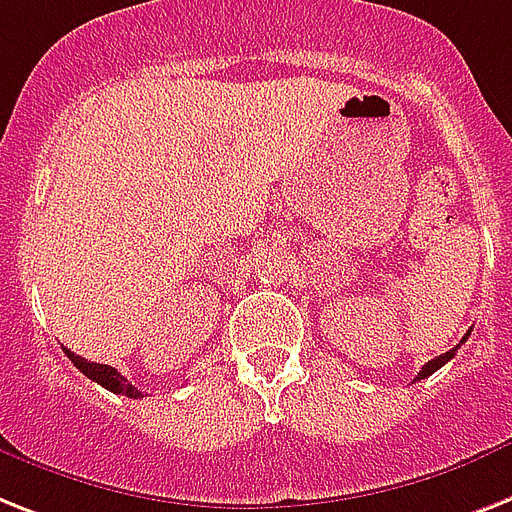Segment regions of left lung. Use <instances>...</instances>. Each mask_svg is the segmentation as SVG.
<instances>
[{"mask_svg":"<svg viewBox=\"0 0 512 512\" xmlns=\"http://www.w3.org/2000/svg\"><path fill=\"white\" fill-rule=\"evenodd\" d=\"M468 336H471V331H468V334H465L463 339H460V344H465V339H468ZM460 344H458V347H460ZM458 347H452L450 352H444V355L434 357V360H429V363L423 365L421 373H418V381H421V378H426V376H431V373H434V371H439V368H442L444 363H450L452 357H455V352H458Z\"/></svg>","mask_w":512,"mask_h":512,"instance_id":"1","label":"left lung"}]
</instances>
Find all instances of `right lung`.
Instances as JSON below:
<instances>
[{
	"instance_id": "add662e5",
	"label": "right lung",
	"mask_w": 512,
	"mask_h": 512,
	"mask_svg": "<svg viewBox=\"0 0 512 512\" xmlns=\"http://www.w3.org/2000/svg\"><path fill=\"white\" fill-rule=\"evenodd\" d=\"M65 355L70 357V363L76 365L83 376H89L91 381H97L99 386H105V389H110V392L126 394V397H131V400L144 397V392H139V389H136L126 376H120V373L115 371V368H110V365L91 363V360H83L81 355H76V352H70V350H65Z\"/></svg>"
}]
</instances>
